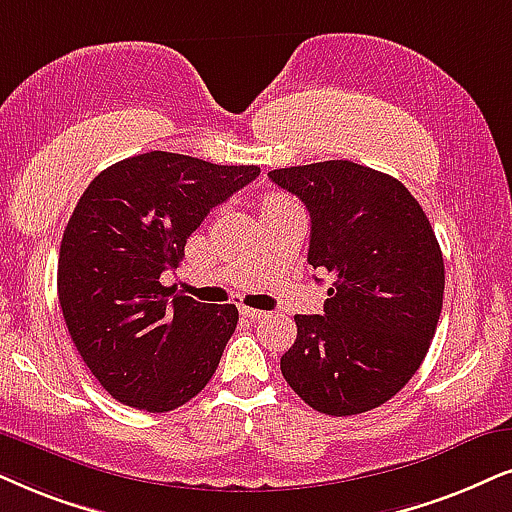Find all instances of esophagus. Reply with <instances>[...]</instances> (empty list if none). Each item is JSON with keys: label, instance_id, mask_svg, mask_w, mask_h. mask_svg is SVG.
<instances>
[{"label": "esophagus", "instance_id": "34e87169", "mask_svg": "<svg viewBox=\"0 0 512 512\" xmlns=\"http://www.w3.org/2000/svg\"><path fill=\"white\" fill-rule=\"evenodd\" d=\"M241 314L248 316L252 321H260V319H267V312H262V309H252V307H241Z\"/></svg>", "mask_w": 512, "mask_h": 512}]
</instances>
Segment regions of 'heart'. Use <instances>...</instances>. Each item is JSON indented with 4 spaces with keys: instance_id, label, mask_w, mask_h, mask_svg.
I'll return each mask as SVG.
<instances>
[{
    "instance_id": "b5f03b06",
    "label": "heart",
    "mask_w": 512,
    "mask_h": 512,
    "mask_svg": "<svg viewBox=\"0 0 512 512\" xmlns=\"http://www.w3.org/2000/svg\"><path fill=\"white\" fill-rule=\"evenodd\" d=\"M286 203H290L288 198H283V196H269V198H264V203H262V210L278 208V205H286Z\"/></svg>"
}]
</instances>
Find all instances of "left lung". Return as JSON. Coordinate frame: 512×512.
<instances>
[{"label": "left lung", "instance_id": "8db88e82", "mask_svg": "<svg viewBox=\"0 0 512 512\" xmlns=\"http://www.w3.org/2000/svg\"><path fill=\"white\" fill-rule=\"evenodd\" d=\"M269 179L307 205V262L333 276L323 314L295 316L283 378L326 416L378 409L435 338L444 300L435 231L399 179L349 160L283 167Z\"/></svg>", "mask_w": 512, "mask_h": 512}]
</instances>
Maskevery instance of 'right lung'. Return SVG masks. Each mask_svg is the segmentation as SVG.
<instances>
[{"label": "right lung", "mask_w": 512, "mask_h": 512, "mask_svg": "<svg viewBox=\"0 0 512 512\" xmlns=\"http://www.w3.org/2000/svg\"><path fill=\"white\" fill-rule=\"evenodd\" d=\"M260 174L151 151L94 177L63 231L58 302L103 390L148 413L174 411L215 375L236 304L172 295L160 283L208 212Z\"/></svg>", "instance_id": "right-lung-1"}]
</instances>
